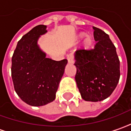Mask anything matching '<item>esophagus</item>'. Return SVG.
Instances as JSON below:
<instances>
[{
	"label": "esophagus",
	"mask_w": 131,
	"mask_h": 131,
	"mask_svg": "<svg viewBox=\"0 0 131 131\" xmlns=\"http://www.w3.org/2000/svg\"><path fill=\"white\" fill-rule=\"evenodd\" d=\"M67 60L69 63H74V56L72 53H70L67 55Z\"/></svg>",
	"instance_id": "34e87169"
}]
</instances>
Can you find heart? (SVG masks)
<instances>
[{
    "instance_id": "heart-1",
    "label": "heart",
    "mask_w": 131,
    "mask_h": 131,
    "mask_svg": "<svg viewBox=\"0 0 131 131\" xmlns=\"http://www.w3.org/2000/svg\"><path fill=\"white\" fill-rule=\"evenodd\" d=\"M85 36H86V34L85 33H81V34H79V37L80 38H83V37H85ZM91 44H92V39H91V37H87L84 40V45L86 47H89V46H91Z\"/></svg>"
}]
</instances>
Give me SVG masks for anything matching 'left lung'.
<instances>
[{"label": "left lung", "instance_id": "left-lung-1", "mask_svg": "<svg viewBox=\"0 0 131 131\" xmlns=\"http://www.w3.org/2000/svg\"><path fill=\"white\" fill-rule=\"evenodd\" d=\"M93 49L78 50L75 80L84 100L98 102L111 95L120 78V61L109 35L93 27Z\"/></svg>", "mask_w": 131, "mask_h": 131}]
</instances>
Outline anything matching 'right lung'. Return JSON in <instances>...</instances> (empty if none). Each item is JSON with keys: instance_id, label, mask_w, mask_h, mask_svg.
<instances>
[{"instance_id": "add662e5", "label": "right lung", "mask_w": 131, "mask_h": 131, "mask_svg": "<svg viewBox=\"0 0 131 131\" xmlns=\"http://www.w3.org/2000/svg\"><path fill=\"white\" fill-rule=\"evenodd\" d=\"M46 25H38L18 41L12 57L11 74L18 96L27 104L39 107L54 100L67 60L46 57L37 45Z\"/></svg>"}]
</instances>
